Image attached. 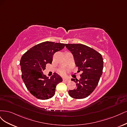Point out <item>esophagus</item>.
<instances>
[{"label":"esophagus","instance_id":"34e87169","mask_svg":"<svg viewBox=\"0 0 127 127\" xmlns=\"http://www.w3.org/2000/svg\"><path fill=\"white\" fill-rule=\"evenodd\" d=\"M63 80L64 82H69V79H65V78H64Z\"/></svg>","mask_w":127,"mask_h":127}]
</instances>
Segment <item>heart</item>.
Segmentation results:
<instances>
[{
    "label": "heart",
    "instance_id": "heart-1",
    "mask_svg": "<svg viewBox=\"0 0 127 127\" xmlns=\"http://www.w3.org/2000/svg\"><path fill=\"white\" fill-rule=\"evenodd\" d=\"M60 74H62V75H64L65 73H66V71L65 70V69H61V70L60 71Z\"/></svg>",
    "mask_w": 127,
    "mask_h": 127
}]
</instances>
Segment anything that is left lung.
Here are the masks:
<instances>
[{
  "label": "left lung",
  "instance_id": "obj_1",
  "mask_svg": "<svg viewBox=\"0 0 127 127\" xmlns=\"http://www.w3.org/2000/svg\"><path fill=\"white\" fill-rule=\"evenodd\" d=\"M65 46L74 56L79 80L72 79L76 83V89L69 90L70 96L77 99H84L95 90L102 74L103 60L101 54L94 49L81 44H66Z\"/></svg>",
  "mask_w": 127,
  "mask_h": 127
}]
</instances>
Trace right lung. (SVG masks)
Instances as JSON below:
<instances>
[{"label": "right lung", "mask_w": 127, "mask_h": 127, "mask_svg": "<svg viewBox=\"0 0 127 127\" xmlns=\"http://www.w3.org/2000/svg\"><path fill=\"white\" fill-rule=\"evenodd\" d=\"M65 44L46 41L30 48L20 61L22 77L28 90L32 95L40 100H46L55 95L57 84L63 80L54 73L50 79L43 71L47 63L51 64L55 53L64 47Z\"/></svg>", "instance_id": "add662e5"}]
</instances>
